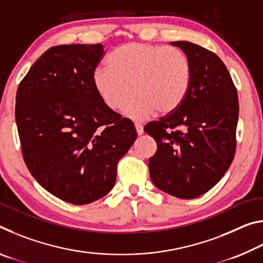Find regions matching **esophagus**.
I'll use <instances>...</instances> for the list:
<instances>
[{"mask_svg":"<svg viewBox=\"0 0 263 263\" xmlns=\"http://www.w3.org/2000/svg\"><path fill=\"white\" fill-rule=\"evenodd\" d=\"M135 127H136V131H137V135H138V136H141L142 133H144V127H142L141 124L136 123V124H135Z\"/></svg>","mask_w":263,"mask_h":263,"instance_id":"1","label":"esophagus"}]
</instances>
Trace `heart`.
Instances as JSON below:
<instances>
[{
    "label": "heart",
    "instance_id": "1",
    "mask_svg": "<svg viewBox=\"0 0 263 263\" xmlns=\"http://www.w3.org/2000/svg\"><path fill=\"white\" fill-rule=\"evenodd\" d=\"M108 67H97L92 83L111 110H124L132 119H145L155 111L168 115L184 101L191 83V65L176 47L127 43L108 57Z\"/></svg>",
    "mask_w": 263,
    "mask_h": 263
}]
</instances>
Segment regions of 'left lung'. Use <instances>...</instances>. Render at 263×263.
<instances>
[{
  "label": "left lung",
  "mask_w": 263,
  "mask_h": 263,
  "mask_svg": "<svg viewBox=\"0 0 263 263\" xmlns=\"http://www.w3.org/2000/svg\"><path fill=\"white\" fill-rule=\"evenodd\" d=\"M171 44L188 57L191 83L179 108L144 128L158 145L149 176L160 190L191 199L215 186L232 162L239 102L219 57L190 42Z\"/></svg>",
  "instance_id": "left-lung-1"
}]
</instances>
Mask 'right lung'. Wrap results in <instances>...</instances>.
Segmentation results:
<instances>
[{
	"label": "right lung",
	"mask_w": 263,
	"mask_h": 263,
	"mask_svg": "<svg viewBox=\"0 0 263 263\" xmlns=\"http://www.w3.org/2000/svg\"><path fill=\"white\" fill-rule=\"evenodd\" d=\"M103 54L101 44L48 48L16 94L17 130L31 175L75 205L114 188L117 163L137 139L132 122L108 108L95 90L92 74Z\"/></svg>",
	"instance_id": "obj_1"
}]
</instances>
